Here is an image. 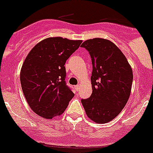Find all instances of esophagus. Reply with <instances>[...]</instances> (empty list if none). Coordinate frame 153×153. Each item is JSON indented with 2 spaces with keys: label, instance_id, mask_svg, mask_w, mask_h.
Listing matches in <instances>:
<instances>
[{
  "label": "esophagus",
  "instance_id": "obj_1",
  "mask_svg": "<svg viewBox=\"0 0 153 153\" xmlns=\"http://www.w3.org/2000/svg\"><path fill=\"white\" fill-rule=\"evenodd\" d=\"M75 89H76V91H78L79 89V85H76V86H75Z\"/></svg>",
  "mask_w": 153,
  "mask_h": 153
}]
</instances>
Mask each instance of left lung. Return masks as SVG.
<instances>
[{"instance_id":"left-lung-1","label":"left lung","mask_w":153,"mask_h":153,"mask_svg":"<svg viewBox=\"0 0 153 153\" xmlns=\"http://www.w3.org/2000/svg\"><path fill=\"white\" fill-rule=\"evenodd\" d=\"M92 62V94L82 100L86 114L97 123H106L123 110L131 94L133 74L122 51L108 39L95 38L83 42Z\"/></svg>"}]
</instances>
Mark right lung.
I'll list each match as a JSON object with an SVG mask.
<instances>
[{
  "mask_svg": "<svg viewBox=\"0 0 153 153\" xmlns=\"http://www.w3.org/2000/svg\"><path fill=\"white\" fill-rule=\"evenodd\" d=\"M82 40L51 37L36 44L21 69L22 91L30 108L46 119L62 114L74 94L66 85L65 64Z\"/></svg>",
  "mask_w": 153,
  "mask_h": 153,
  "instance_id": "obj_1",
  "label": "right lung"
}]
</instances>
